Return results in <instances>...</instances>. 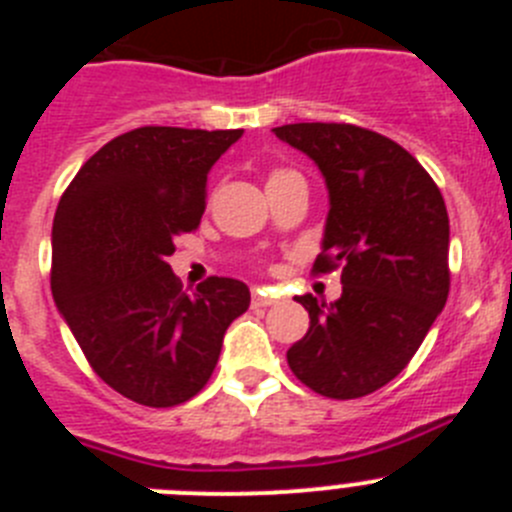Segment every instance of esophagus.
Instances as JSON below:
<instances>
[{"label":"esophagus","instance_id":"obj_1","mask_svg":"<svg viewBox=\"0 0 512 512\" xmlns=\"http://www.w3.org/2000/svg\"><path fill=\"white\" fill-rule=\"evenodd\" d=\"M277 302V297L271 295V289L266 287H256L253 289V295H251V305L253 307H269Z\"/></svg>","mask_w":512,"mask_h":512}]
</instances>
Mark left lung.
I'll return each instance as SVG.
<instances>
[{
	"label": "left lung",
	"instance_id": "8db88e82",
	"mask_svg": "<svg viewBox=\"0 0 512 512\" xmlns=\"http://www.w3.org/2000/svg\"><path fill=\"white\" fill-rule=\"evenodd\" d=\"M274 135L318 164L330 210L312 269H341L336 302L297 297L310 315L287 364L330 400L372 395L410 364L446 305L449 212L431 174L395 140L348 122H295Z\"/></svg>",
	"mask_w": 512,
	"mask_h": 512
}]
</instances>
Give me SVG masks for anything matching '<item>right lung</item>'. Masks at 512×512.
I'll return each instance as SVG.
<instances>
[{
	"label": "right lung",
	"mask_w": 512,
	"mask_h": 512,
	"mask_svg": "<svg viewBox=\"0 0 512 512\" xmlns=\"http://www.w3.org/2000/svg\"><path fill=\"white\" fill-rule=\"evenodd\" d=\"M243 130L146 125L81 166L53 217V300L97 377L148 408L192 400L228 325L251 305L243 282L187 292L169 256L205 212L207 174Z\"/></svg>",
	"instance_id": "obj_1"
}]
</instances>
